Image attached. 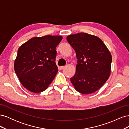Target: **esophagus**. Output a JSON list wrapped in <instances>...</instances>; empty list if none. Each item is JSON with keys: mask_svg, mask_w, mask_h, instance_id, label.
<instances>
[{"mask_svg": "<svg viewBox=\"0 0 129 129\" xmlns=\"http://www.w3.org/2000/svg\"><path fill=\"white\" fill-rule=\"evenodd\" d=\"M65 67V66H60V67H59V68H60V70H62L63 69H64V68Z\"/></svg>", "mask_w": 129, "mask_h": 129, "instance_id": "esophagus-1", "label": "esophagus"}]
</instances>
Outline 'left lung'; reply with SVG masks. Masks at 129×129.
<instances>
[{"instance_id":"1","label":"left lung","mask_w":129,"mask_h":129,"mask_svg":"<svg viewBox=\"0 0 129 129\" xmlns=\"http://www.w3.org/2000/svg\"><path fill=\"white\" fill-rule=\"evenodd\" d=\"M67 40L75 50L77 59L76 73L71 81L83 94L96 91L110 76L111 55L99 38L85 33L70 35Z\"/></svg>"}]
</instances>
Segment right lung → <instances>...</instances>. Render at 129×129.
<instances>
[{
    "mask_svg": "<svg viewBox=\"0 0 129 129\" xmlns=\"http://www.w3.org/2000/svg\"><path fill=\"white\" fill-rule=\"evenodd\" d=\"M62 36L34 37L18 50L14 71L21 83L34 93L45 91L58 72L56 47Z\"/></svg>",
    "mask_w": 129,
    "mask_h": 129,
    "instance_id": "obj_1",
    "label": "right lung"
}]
</instances>
